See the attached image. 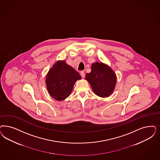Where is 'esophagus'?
Returning a JSON list of instances; mask_svg holds the SVG:
<instances>
[{"instance_id": "34e87169", "label": "esophagus", "mask_w": 160, "mask_h": 160, "mask_svg": "<svg viewBox=\"0 0 160 160\" xmlns=\"http://www.w3.org/2000/svg\"><path fill=\"white\" fill-rule=\"evenodd\" d=\"M80 75H81V76H82V78H84V77H85V72H84L82 71V72H80Z\"/></svg>"}]
</instances>
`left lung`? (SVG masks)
Wrapping results in <instances>:
<instances>
[{
	"label": "left lung",
	"instance_id": "1",
	"mask_svg": "<svg viewBox=\"0 0 160 160\" xmlns=\"http://www.w3.org/2000/svg\"><path fill=\"white\" fill-rule=\"evenodd\" d=\"M86 79L94 93L102 98L109 96L116 85V74L109 67L102 62L92 64V71L86 74Z\"/></svg>",
	"mask_w": 160,
	"mask_h": 160
}]
</instances>
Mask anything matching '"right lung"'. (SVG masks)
<instances>
[{"label":"right lung","mask_w":160,"mask_h":160,"mask_svg":"<svg viewBox=\"0 0 160 160\" xmlns=\"http://www.w3.org/2000/svg\"><path fill=\"white\" fill-rule=\"evenodd\" d=\"M82 77L64 61H58L50 70L46 77V84L50 95L61 101L71 94L73 86Z\"/></svg>","instance_id":"add662e5"}]
</instances>
